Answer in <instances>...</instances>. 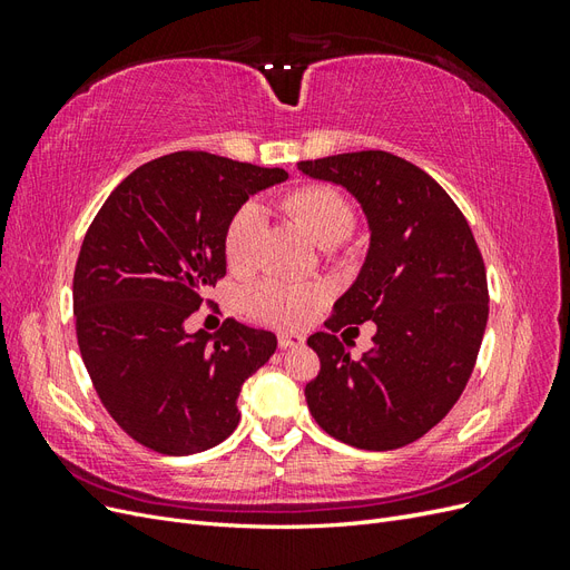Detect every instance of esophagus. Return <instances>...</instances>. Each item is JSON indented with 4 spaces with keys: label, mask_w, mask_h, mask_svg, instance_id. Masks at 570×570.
<instances>
[{
    "label": "esophagus",
    "mask_w": 570,
    "mask_h": 570,
    "mask_svg": "<svg viewBox=\"0 0 570 570\" xmlns=\"http://www.w3.org/2000/svg\"><path fill=\"white\" fill-rule=\"evenodd\" d=\"M304 335H299V333H281L278 335V344L283 350H299V347H304Z\"/></svg>",
    "instance_id": "34e87169"
}]
</instances>
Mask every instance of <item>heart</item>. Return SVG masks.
<instances>
[{
	"mask_svg": "<svg viewBox=\"0 0 570 570\" xmlns=\"http://www.w3.org/2000/svg\"><path fill=\"white\" fill-rule=\"evenodd\" d=\"M283 206L321 247L327 243H342L354 228L352 204L335 187H302L292 193ZM262 226L264 216L256 204H245L243 209L235 212L226 228V239H223V249H226V258L233 268H245L252 264ZM316 299L318 292L314 287L292 285L285 281H262L249 289V306L254 314L285 325L302 323L312 314Z\"/></svg>",
	"mask_w": 570,
	"mask_h": 570,
	"instance_id": "obj_1",
	"label": "heart"
}]
</instances>
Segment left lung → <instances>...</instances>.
Wrapping results in <instances>:
<instances>
[{
	"instance_id": "8db88e82",
	"label": "left lung",
	"mask_w": 570,
	"mask_h": 570,
	"mask_svg": "<svg viewBox=\"0 0 570 570\" xmlns=\"http://www.w3.org/2000/svg\"><path fill=\"white\" fill-rule=\"evenodd\" d=\"M304 176L347 189L371 243L356 281L335 302L327 333L308 337L321 358L306 404L327 435L387 452L416 442L456 404L488 325V275L452 197L390 151L299 161ZM373 320L374 347L354 362L334 333Z\"/></svg>"
}]
</instances>
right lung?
<instances>
[{"instance_id": "1", "label": "right lung", "mask_w": 570, "mask_h": 570, "mask_svg": "<svg viewBox=\"0 0 570 570\" xmlns=\"http://www.w3.org/2000/svg\"><path fill=\"white\" fill-rule=\"evenodd\" d=\"M283 168L206 151L154 159L120 183L82 239L73 314L82 364L126 433L168 456L206 452L239 423L243 383L273 356L271 331L226 318L187 333L226 275V228Z\"/></svg>"}]
</instances>
